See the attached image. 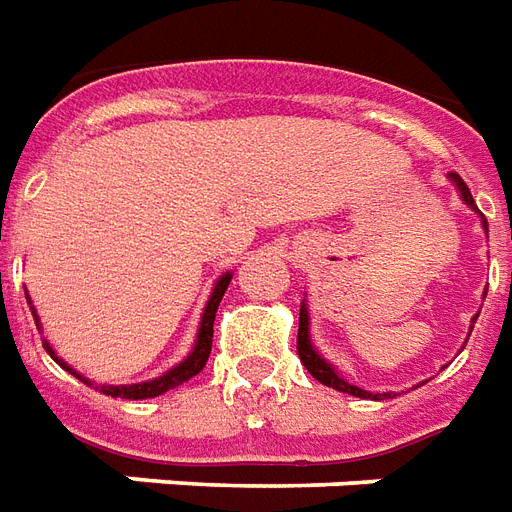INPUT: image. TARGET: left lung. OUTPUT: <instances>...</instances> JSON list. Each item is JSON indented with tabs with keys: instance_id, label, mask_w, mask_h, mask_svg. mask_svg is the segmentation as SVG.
Returning <instances> with one entry per match:
<instances>
[{
	"instance_id": "obj_1",
	"label": "left lung",
	"mask_w": 512,
	"mask_h": 512,
	"mask_svg": "<svg viewBox=\"0 0 512 512\" xmlns=\"http://www.w3.org/2000/svg\"><path fill=\"white\" fill-rule=\"evenodd\" d=\"M448 179L456 184L458 195H461V200L467 203L472 211H478V206H475V200H472V192H469V187L461 181V176L458 173H448ZM480 214V211H478ZM480 219H483V230H486L488 236V222L486 217L480 214ZM478 320V314L472 317V323ZM469 333H472V325H469ZM298 355H301V363H304L306 369H309V374H312L314 380H320L323 385H328V388H333V391H342V393H350V396H358V399H372V401H382V399H391V396H396V393H372V391H363V388H358V385H352V382H347L342 377V374L336 372V366L333 363H328L317 352V347L312 344V333H309V304H301V317H298ZM423 385V382H420Z\"/></svg>"
}]
</instances>
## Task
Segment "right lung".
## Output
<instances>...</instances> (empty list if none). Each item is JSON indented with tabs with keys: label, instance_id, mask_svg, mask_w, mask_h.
I'll use <instances>...</instances> for the list:
<instances>
[{
	"label": "right lung",
	"instance_id": "add662e5",
	"mask_svg": "<svg viewBox=\"0 0 512 512\" xmlns=\"http://www.w3.org/2000/svg\"><path fill=\"white\" fill-rule=\"evenodd\" d=\"M230 279H233V274L230 271H225V274L219 276L217 282H214V290H211V295H208L206 301V309H203V314H200V325H198V336H195V347L189 350V355L184 358L181 363H176L173 369H168L165 374H160V377H154V380H146V382H132V385H94L89 377H83V374H78L70 366V363H64L59 355L54 352V347L48 344V339H43V347L45 352L54 358L62 369H67L70 374H75L78 380L86 382V385H92V388H97L100 393H105V396H113V399H154V396H162V393H168L170 388H179L181 382L192 380L195 374L206 366L208 361V352H211V336H214V317H217V309H219V301H222V295H225L227 285H230ZM26 301H29V295H26ZM32 317L34 323H37V331L43 328L40 325V317H37V312H34L32 306Z\"/></svg>",
	"mask_w": 512,
	"mask_h": 512
}]
</instances>
